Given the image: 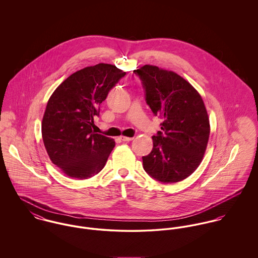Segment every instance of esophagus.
<instances>
[{
	"label": "esophagus",
	"instance_id": "1",
	"mask_svg": "<svg viewBox=\"0 0 258 258\" xmlns=\"http://www.w3.org/2000/svg\"><path fill=\"white\" fill-rule=\"evenodd\" d=\"M119 138H120V140H121V141H123V142H129V141H132V140H133V138H132V137H125V136H120Z\"/></svg>",
	"mask_w": 258,
	"mask_h": 258
}]
</instances>
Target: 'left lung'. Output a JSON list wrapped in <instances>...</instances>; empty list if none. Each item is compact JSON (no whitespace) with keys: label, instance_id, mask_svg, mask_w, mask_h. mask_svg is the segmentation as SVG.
<instances>
[{"label":"left lung","instance_id":"obj_1","mask_svg":"<svg viewBox=\"0 0 258 258\" xmlns=\"http://www.w3.org/2000/svg\"><path fill=\"white\" fill-rule=\"evenodd\" d=\"M155 116L163 119L152 137L153 149L142 157L149 176L161 183H177L201 164L210 137V120L198 91L180 75L154 66L133 72Z\"/></svg>","mask_w":258,"mask_h":258}]
</instances>
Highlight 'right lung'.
Masks as SVG:
<instances>
[{
  "instance_id": "add662e5",
  "label": "right lung",
  "mask_w": 258,
  "mask_h": 258,
  "mask_svg": "<svg viewBox=\"0 0 258 258\" xmlns=\"http://www.w3.org/2000/svg\"><path fill=\"white\" fill-rule=\"evenodd\" d=\"M126 73L99 63L69 76L47 101L41 123L44 147L71 178L85 180L105 166L115 142L92 130L99 105Z\"/></svg>"
}]
</instances>
